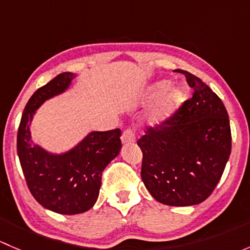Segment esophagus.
Here are the masks:
<instances>
[{"label": "esophagus", "instance_id": "obj_1", "mask_svg": "<svg viewBox=\"0 0 250 250\" xmlns=\"http://www.w3.org/2000/svg\"><path fill=\"white\" fill-rule=\"evenodd\" d=\"M135 141L134 132L132 129H125L122 134V143L123 144H133Z\"/></svg>", "mask_w": 250, "mask_h": 250}]
</instances>
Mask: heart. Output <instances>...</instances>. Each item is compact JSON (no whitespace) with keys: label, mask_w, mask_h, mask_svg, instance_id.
<instances>
[{"label":"heart","mask_w":250,"mask_h":250,"mask_svg":"<svg viewBox=\"0 0 250 250\" xmlns=\"http://www.w3.org/2000/svg\"><path fill=\"white\" fill-rule=\"evenodd\" d=\"M160 99L155 110L150 116V125L160 127L170 120L188 99V94L183 88H170L169 81H160L146 88L143 100L146 104H152Z\"/></svg>","instance_id":"1"}]
</instances>
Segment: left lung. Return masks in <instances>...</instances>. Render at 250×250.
Masks as SVG:
<instances>
[{"label": "left lung", "instance_id": "8db88e82", "mask_svg": "<svg viewBox=\"0 0 250 250\" xmlns=\"http://www.w3.org/2000/svg\"><path fill=\"white\" fill-rule=\"evenodd\" d=\"M184 74L191 99L168 122L138 140L141 179L152 197L174 207L195 206L210 196L231 153V128L220 98L202 80Z\"/></svg>", "mask_w": 250, "mask_h": 250}]
</instances>
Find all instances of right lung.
<instances>
[{
    "mask_svg": "<svg viewBox=\"0 0 250 250\" xmlns=\"http://www.w3.org/2000/svg\"><path fill=\"white\" fill-rule=\"evenodd\" d=\"M76 75L62 72L39 88L25 106L17 137V151L27 188L42 207L65 215L84 213L97 202L102 175L120 153L121 130L90 132L71 150L48 152L35 144L30 125L36 110L64 93Z\"/></svg>",
    "mask_w": 250,
    "mask_h": 250,
    "instance_id": "right-lung-1",
    "label": "right lung"
}]
</instances>
